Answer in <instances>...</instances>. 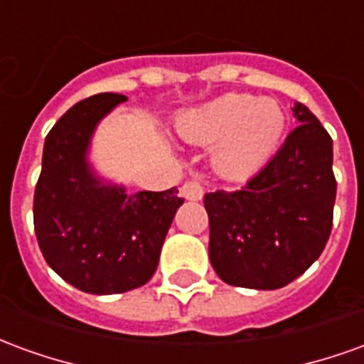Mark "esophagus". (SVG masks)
<instances>
[{"mask_svg": "<svg viewBox=\"0 0 364 364\" xmlns=\"http://www.w3.org/2000/svg\"><path fill=\"white\" fill-rule=\"evenodd\" d=\"M203 185H200V181H197V179H189V181L183 183L181 187V195L185 198H189V200H198V198H203Z\"/></svg>", "mask_w": 364, "mask_h": 364, "instance_id": "esophagus-1", "label": "esophagus"}]
</instances>
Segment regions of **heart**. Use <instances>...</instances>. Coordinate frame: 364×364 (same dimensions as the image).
<instances>
[{
    "label": "heart",
    "mask_w": 364,
    "mask_h": 364,
    "mask_svg": "<svg viewBox=\"0 0 364 364\" xmlns=\"http://www.w3.org/2000/svg\"><path fill=\"white\" fill-rule=\"evenodd\" d=\"M284 127V112L274 101L240 93H226L177 119L183 140L214 144V166L228 177H247L265 166L281 144Z\"/></svg>",
    "instance_id": "b5f03b06"
}]
</instances>
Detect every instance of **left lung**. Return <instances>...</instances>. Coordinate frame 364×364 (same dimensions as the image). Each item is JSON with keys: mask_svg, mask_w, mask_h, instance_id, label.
Wrapping results in <instances>:
<instances>
[{"mask_svg": "<svg viewBox=\"0 0 364 364\" xmlns=\"http://www.w3.org/2000/svg\"><path fill=\"white\" fill-rule=\"evenodd\" d=\"M298 124L259 173L236 191L205 195L208 257L232 287L273 290L304 273L333 226L337 181L333 144L320 120L298 103Z\"/></svg>", "mask_w": 364, "mask_h": 364, "instance_id": "8db88e82", "label": "left lung"}]
</instances>
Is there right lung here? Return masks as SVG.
<instances>
[{
  "label": "right lung",
  "mask_w": 364,
  "mask_h": 364,
  "mask_svg": "<svg viewBox=\"0 0 364 364\" xmlns=\"http://www.w3.org/2000/svg\"><path fill=\"white\" fill-rule=\"evenodd\" d=\"M122 101L127 97L119 93H99L60 117L44 140L35 189L33 220L44 259L90 294L127 292L150 281L183 205L177 187L127 195L91 175L85 164L91 132Z\"/></svg>",
  "instance_id": "right-lung-1"
}]
</instances>
